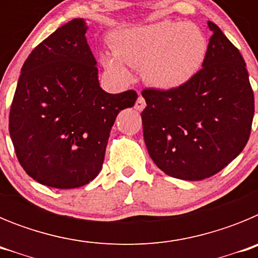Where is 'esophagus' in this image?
Instances as JSON below:
<instances>
[{"label":"esophagus","mask_w":258,"mask_h":258,"mask_svg":"<svg viewBox=\"0 0 258 258\" xmlns=\"http://www.w3.org/2000/svg\"><path fill=\"white\" fill-rule=\"evenodd\" d=\"M134 107H136L137 111H142V109L146 107L145 99H143V98L141 97V95H140V97H138V99H137V101H136V106H134Z\"/></svg>","instance_id":"obj_1"}]
</instances>
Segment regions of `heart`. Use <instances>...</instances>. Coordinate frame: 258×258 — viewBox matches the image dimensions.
<instances>
[{"instance_id":"b5f03b06","label":"heart","mask_w":258,"mask_h":258,"mask_svg":"<svg viewBox=\"0 0 258 258\" xmlns=\"http://www.w3.org/2000/svg\"><path fill=\"white\" fill-rule=\"evenodd\" d=\"M113 52L101 51L99 61L118 83H129L130 67H141L146 84L170 90L188 83L202 68L208 41L192 23L160 20L129 27L111 35Z\"/></svg>"}]
</instances>
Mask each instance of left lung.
Listing matches in <instances>:
<instances>
[{
	"mask_svg": "<svg viewBox=\"0 0 258 258\" xmlns=\"http://www.w3.org/2000/svg\"><path fill=\"white\" fill-rule=\"evenodd\" d=\"M203 68L179 88L145 89L141 113L150 156L165 174L202 181L245 147L254 97L245 61L214 23Z\"/></svg>",
	"mask_w": 258,
	"mask_h": 258,
	"instance_id": "8db88e82",
	"label": "left lung"
}]
</instances>
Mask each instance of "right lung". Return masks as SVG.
<instances>
[{
  "mask_svg": "<svg viewBox=\"0 0 258 258\" xmlns=\"http://www.w3.org/2000/svg\"><path fill=\"white\" fill-rule=\"evenodd\" d=\"M86 31L85 20H71L33 49L10 108L18 160L49 187H81L99 174L116 116L138 97L134 90L109 94L99 86Z\"/></svg>",
  "mask_w": 258,
  "mask_h": 258,
  "instance_id": "add662e5",
  "label": "right lung"
}]
</instances>
